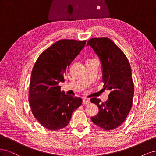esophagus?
Wrapping results in <instances>:
<instances>
[{
  "label": "esophagus",
  "instance_id": "esophagus-1",
  "mask_svg": "<svg viewBox=\"0 0 156 156\" xmlns=\"http://www.w3.org/2000/svg\"><path fill=\"white\" fill-rule=\"evenodd\" d=\"M90 103V101L89 98H83V104L87 105Z\"/></svg>",
  "mask_w": 156,
  "mask_h": 156
}]
</instances>
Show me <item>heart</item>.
Instances as JSON below:
<instances>
[{
  "label": "heart",
  "mask_w": 156,
  "mask_h": 156,
  "mask_svg": "<svg viewBox=\"0 0 156 156\" xmlns=\"http://www.w3.org/2000/svg\"><path fill=\"white\" fill-rule=\"evenodd\" d=\"M94 59H88L87 62H88V61H91V60H94Z\"/></svg>",
  "instance_id": "obj_1"
}]
</instances>
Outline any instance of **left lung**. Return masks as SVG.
I'll use <instances>...</instances> for the list:
<instances>
[{"label":"left lung","instance_id":"left-lung-1","mask_svg":"<svg viewBox=\"0 0 156 156\" xmlns=\"http://www.w3.org/2000/svg\"><path fill=\"white\" fill-rule=\"evenodd\" d=\"M87 45H90L100 58L103 87L110 90L104 103L96 98L90 100L99 109L91 120L104 130L115 129L124 123L133 104L134 84L131 66L125 54L108 37H94Z\"/></svg>","mask_w":156,"mask_h":156}]
</instances>
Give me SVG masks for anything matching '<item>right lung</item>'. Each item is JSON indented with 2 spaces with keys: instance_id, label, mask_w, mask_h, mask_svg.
Instances as JSON below:
<instances>
[{
  "instance_id": "1",
  "label": "right lung",
  "mask_w": 156,
  "mask_h": 156,
  "mask_svg": "<svg viewBox=\"0 0 156 156\" xmlns=\"http://www.w3.org/2000/svg\"><path fill=\"white\" fill-rule=\"evenodd\" d=\"M87 40H60L45 49L33 67L29 101L32 113L45 128L57 131L66 126L81 98L60 90L64 73L85 45Z\"/></svg>"
}]
</instances>
